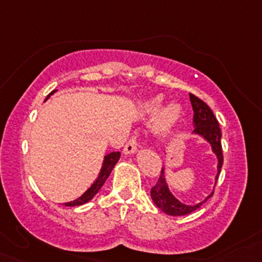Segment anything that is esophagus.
Wrapping results in <instances>:
<instances>
[{
	"label": "esophagus",
	"mask_w": 262,
	"mask_h": 262,
	"mask_svg": "<svg viewBox=\"0 0 262 262\" xmlns=\"http://www.w3.org/2000/svg\"><path fill=\"white\" fill-rule=\"evenodd\" d=\"M137 148H138V136L134 134V136L126 142L125 146H124V153H125V155H130V153L136 152Z\"/></svg>",
	"instance_id": "1"
}]
</instances>
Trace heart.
<instances>
[{
	"label": "heart",
	"mask_w": 262,
	"mask_h": 262,
	"mask_svg": "<svg viewBox=\"0 0 262 262\" xmlns=\"http://www.w3.org/2000/svg\"><path fill=\"white\" fill-rule=\"evenodd\" d=\"M158 102L160 101L156 100V101L150 105V109H157ZM180 113H181L180 107H179L178 105H171L170 107H167V109L163 112V114L161 115L160 121H158V126H160V129H166L167 126H170L171 124L175 123V121L179 119V116H180Z\"/></svg>",
	"instance_id": "b5f03b06"
}]
</instances>
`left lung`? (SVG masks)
I'll return each instance as SVG.
<instances>
[{"label":"left lung","instance_id":"obj_1","mask_svg":"<svg viewBox=\"0 0 262 262\" xmlns=\"http://www.w3.org/2000/svg\"><path fill=\"white\" fill-rule=\"evenodd\" d=\"M190 101H191L192 110H194V133L200 134L204 137L210 144H212L214 153L218 157V175H216L215 180H218L219 172H221L222 165H223V150H222V143H221V137L222 132L219 128V124L216 118L214 116L213 112L210 107L199 99L195 95L189 94ZM214 194V191L208 198H210ZM150 196L155 204L160 208L162 212L167 213L168 215H186V214L192 213L194 210L199 209L202 207L203 203H199L196 205H185L179 202L175 196L170 192L167 185H166L165 178H163V170H161V175L158 181L156 182L155 186L150 189ZM207 198V199H208Z\"/></svg>","mask_w":262,"mask_h":262}]
</instances>
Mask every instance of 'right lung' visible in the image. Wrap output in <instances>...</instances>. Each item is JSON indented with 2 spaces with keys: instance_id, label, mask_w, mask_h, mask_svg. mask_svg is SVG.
Listing matches in <instances>:
<instances>
[{
  "instance_id": "1",
  "label": "right lung",
  "mask_w": 262,
  "mask_h": 262,
  "mask_svg": "<svg viewBox=\"0 0 262 262\" xmlns=\"http://www.w3.org/2000/svg\"><path fill=\"white\" fill-rule=\"evenodd\" d=\"M53 92L54 91L50 92L48 96H47V99H48ZM119 158H120V153L119 152H112V153H109L107 156H105L104 166H102V170H101V172H100V176L97 178V180L95 181L94 184L91 185V187H90V189L87 190V191L84 192L82 196L78 198V199L73 200V202H71V203H66V207H78V205H82V204H84V203L90 202V200H91L92 198L97 194V191L101 189L102 185L105 184V181L107 180V178H109V175L112 173L113 168H114L115 163L118 162Z\"/></svg>"
}]
</instances>
